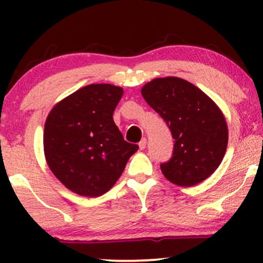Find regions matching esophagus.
Segmentation results:
<instances>
[{
  "mask_svg": "<svg viewBox=\"0 0 263 263\" xmlns=\"http://www.w3.org/2000/svg\"><path fill=\"white\" fill-rule=\"evenodd\" d=\"M146 146H147V140L146 138H142L140 143H138V147H140V149H144L146 148Z\"/></svg>",
  "mask_w": 263,
  "mask_h": 263,
  "instance_id": "1",
  "label": "esophagus"
}]
</instances>
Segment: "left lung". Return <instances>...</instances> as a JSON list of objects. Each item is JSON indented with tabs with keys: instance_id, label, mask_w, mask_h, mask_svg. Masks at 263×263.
Listing matches in <instances>:
<instances>
[{
	"instance_id": "8db88e82",
	"label": "left lung",
	"mask_w": 263,
	"mask_h": 263,
	"mask_svg": "<svg viewBox=\"0 0 263 263\" xmlns=\"http://www.w3.org/2000/svg\"><path fill=\"white\" fill-rule=\"evenodd\" d=\"M141 93L173 136V157L161 164L163 176L179 186L197 185L209 178L224 158L229 140L228 123L218 105L177 77L156 78Z\"/></svg>"
}]
</instances>
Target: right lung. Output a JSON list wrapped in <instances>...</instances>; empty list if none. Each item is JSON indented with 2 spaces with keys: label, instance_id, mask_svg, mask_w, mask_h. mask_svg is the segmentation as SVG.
I'll use <instances>...</instances> for the list:
<instances>
[{
  "label": "right lung",
  "instance_id": "add662e5",
  "mask_svg": "<svg viewBox=\"0 0 263 263\" xmlns=\"http://www.w3.org/2000/svg\"><path fill=\"white\" fill-rule=\"evenodd\" d=\"M123 89L91 84L59 101L44 125L48 167L69 190L81 197H100L121 177L137 144L128 143L112 115Z\"/></svg>",
  "mask_w": 263,
  "mask_h": 263
}]
</instances>
